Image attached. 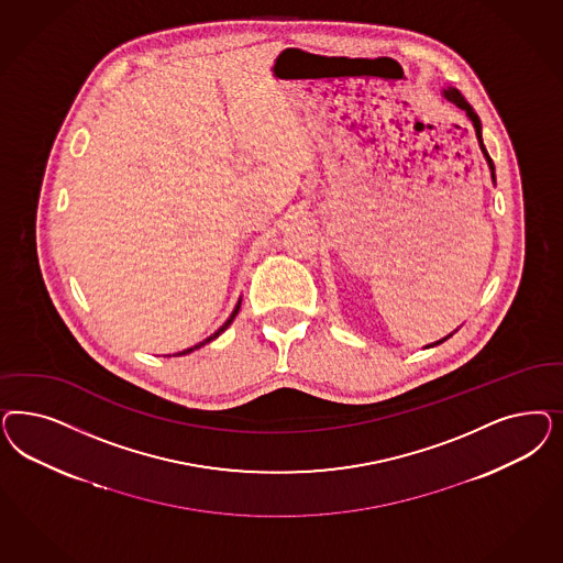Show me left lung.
<instances>
[{
  "mask_svg": "<svg viewBox=\"0 0 563 563\" xmlns=\"http://www.w3.org/2000/svg\"><path fill=\"white\" fill-rule=\"evenodd\" d=\"M443 97L448 99V101H452L454 106H457L460 109H464L466 111V115L471 118L472 126H474V132H476V139H478V146H481V151H483V155H485V159H487V164H489L490 176H493V180H495V165L490 162L489 153H487V148L483 145V132H481V120H478V115H476V111L472 109L471 103L462 97V92L457 91V89H452V87H448V89H443ZM448 338H452V333L448 335ZM448 338H443V340H439L435 344H429L427 347H433V345L443 344Z\"/></svg>",
  "mask_w": 563,
  "mask_h": 563,
  "instance_id": "left-lung-1",
  "label": "left lung"
}]
</instances>
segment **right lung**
Returning a JSON list of instances; mask_svg holds the SVG:
<instances>
[{
	"instance_id": "add662e5",
	"label": "right lung",
	"mask_w": 563,
	"mask_h": 563,
	"mask_svg": "<svg viewBox=\"0 0 563 563\" xmlns=\"http://www.w3.org/2000/svg\"><path fill=\"white\" fill-rule=\"evenodd\" d=\"M238 310H240V300H238L236 309L232 310V314H230V319L223 323V325L219 327L218 331L213 333V335H209L207 340H202L200 344L192 345V347H188V350H181V352H178V354H174V356H184V354H190V352H195V350H199L200 345L209 344V342H213L216 338H219L228 327L232 325V321L236 319Z\"/></svg>"
}]
</instances>
